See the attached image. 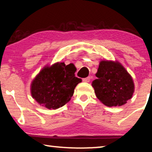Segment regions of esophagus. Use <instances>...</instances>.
<instances>
[{
	"instance_id": "obj_1",
	"label": "esophagus",
	"mask_w": 152,
	"mask_h": 152,
	"mask_svg": "<svg viewBox=\"0 0 152 152\" xmlns=\"http://www.w3.org/2000/svg\"><path fill=\"white\" fill-rule=\"evenodd\" d=\"M90 80H91V77H87V78H84L82 79V81L84 82H89Z\"/></svg>"
}]
</instances>
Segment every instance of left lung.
Instances as JSON below:
<instances>
[{
    "label": "left lung",
    "instance_id": "obj_1",
    "mask_svg": "<svg viewBox=\"0 0 152 152\" xmlns=\"http://www.w3.org/2000/svg\"><path fill=\"white\" fill-rule=\"evenodd\" d=\"M96 76L92 86L106 106H122L132 98L135 88L132 77L118 61H101Z\"/></svg>",
    "mask_w": 152,
    "mask_h": 152
}]
</instances>
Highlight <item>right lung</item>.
Masks as SVG:
<instances>
[{
    "instance_id": "right-lung-1",
    "label": "right lung",
    "mask_w": 152,
    "mask_h": 152,
    "mask_svg": "<svg viewBox=\"0 0 152 152\" xmlns=\"http://www.w3.org/2000/svg\"><path fill=\"white\" fill-rule=\"evenodd\" d=\"M72 64L58 62L45 66L31 85L32 97L48 109H57L70 101L77 84L82 82L75 76Z\"/></svg>"
}]
</instances>
